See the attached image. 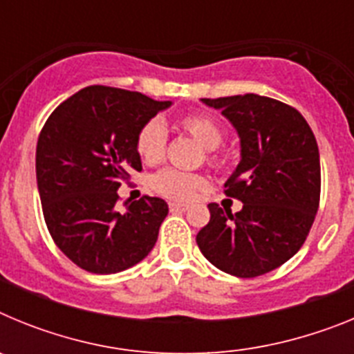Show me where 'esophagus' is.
Wrapping results in <instances>:
<instances>
[{
  "mask_svg": "<svg viewBox=\"0 0 354 354\" xmlns=\"http://www.w3.org/2000/svg\"><path fill=\"white\" fill-rule=\"evenodd\" d=\"M170 211L171 212H186L187 211V205L177 204V202H171V204H170Z\"/></svg>",
  "mask_w": 354,
  "mask_h": 354,
  "instance_id": "1",
  "label": "esophagus"
}]
</instances>
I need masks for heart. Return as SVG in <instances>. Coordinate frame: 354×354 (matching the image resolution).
I'll return each instance as SVG.
<instances>
[{"mask_svg":"<svg viewBox=\"0 0 354 354\" xmlns=\"http://www.w3.org/2000/svg\"><path fill=\"white\" fill-rule=\"evenodd\" d=\"M180 127L186 131L193 140L209 150V159L218 161V156L212 154V149L223 142V129L214 118L207 115L192 113L179 120ZM167 149V127L159 118H150L142 126L136 136V150L143 161H161ZM207 179L200 174H186V171L165 168L152 177V187L162 196L171 200H189L198 189L205 187Z\"/></svg>","mask_w":354,"mask_h":354,"instance_id":"obj_1","label":"heart"}]
</instances>
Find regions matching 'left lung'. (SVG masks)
Instances as JSON below:
<instances>
[{"label": "left lung", "mask_w": 354, "mask_h": 354, "mask_svg": "<svg viewBox=\"0 0 354 354\" xmlns=\"http://www.w3.org/2000/svg\"><path fill=\"white\" fill-rule=\"evenodd\" d=\"M239 134L241 161L225 195L243 209L209 204L211 220L196 245L218 270L239 278L261 277L289 261L305 243L321 195L319 149L310 126L292 106L271 97L202 99Z\"/></svg>", "instance_id": "left-lung-1"}]
</instances>
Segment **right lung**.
Returning <instances> with one entry per match:
<instances>
[{
	"label": "right lung",
	"instance_id": "right-lung-1",
	"mask_svg": "<svg viewBox=\"0 0 354 354\" xmlns=\"http://www.w3.org/2000/svg\"><path fill=\"white\" fill-rule=\"evenodd\" d=\"M171 106L140 92L93 84L49 115L37 142V186L56 246L81 270L120 273L154 248L168 205L143 196L118 211V187L142 170L136 136Z\"/></svg>",
	"mask_w": 354,
	"mask_h": 354
}]
</instances>
